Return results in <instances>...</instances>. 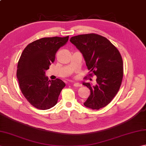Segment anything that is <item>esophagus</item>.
I'll return each mask as SVG.
<instances>
[{
  "mask_svg": "<svg viewBox=\"0 0 146 146\" xmlns=\"http://www.w3.org/2000/svg\"><path fill=\"white\" fill-rule=\"evenodd\" d=\"M73 86H75V87H80V86H82V85L80 84L79 83H75L73 84Z\"/></svg>",
  "mask_w": 146,
  "mask_h": 146,
  "instance_id": "34e87169",
  "label": "esophagus"
}]
</instances>
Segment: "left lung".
Instances as JSON below:
<instances>
[{
	"mask_svg": "<svg viewBox=\"0 0 146 146\" xmlns=\"http://www.w3.org/2000/svg\"><path fill=\"white\" fill-rule=\"evenodd\" d=\"M70 42L82 52L89 73L97 76V85L83 82L90 90L85 107L93 110L103 108L119 90L123 78V61L120 52L109 40L97 34L71 37ZM92 76V73L89 74Z\"/></svg>",
	"mask_w": 146,
	"mask_h": 146,
	"instance_id": "obj_1",
	"label": "left lung"
}]
</instances>
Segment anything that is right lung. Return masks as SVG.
<instances>
[{
	"instance_id": "add662e5",
	"label": "right lung",
	"mask_w": 146,
	"mask_h": 146,
	"mask_svg": "<svg viewBox=\"0 0 146 146\" xmlns=\"http://www.w3.org/2000/svg\"><path fill=\"white\" fill-rule=\"evenodd\" d=\"M68 38L69 36H56L36 40L26 46L19 60L17 78L20 89L26 100L38 109L47 110L54 107L66 85L60 79L48 80L45 71Z\"/></svg>"
}]
</instances>
